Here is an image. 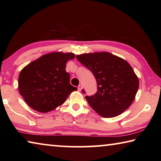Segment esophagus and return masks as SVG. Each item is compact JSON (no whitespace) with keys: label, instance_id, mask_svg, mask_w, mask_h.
Segmentation results:
<instances>
[{"label":"esophagus","instance_id":"esophagus-1","mask_svg":"<svg viewBox=\"0 0 161 161\" xmlns=\"http://www.w3.org/2000/svg\"><path fill=\"white\" fill-rule=\"evenodd\" d=\"M81 89H82V84H80V85L78 86V90L80 92Z\"/></svg>","mask_w":161,"mask_h":161}]
</instances>
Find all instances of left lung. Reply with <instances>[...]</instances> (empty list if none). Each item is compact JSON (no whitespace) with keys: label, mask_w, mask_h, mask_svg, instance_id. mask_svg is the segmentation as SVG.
<instances>
[{"label":"left lung","mask_w":161,"mask_h":161,"mask_svg":"<svg viewBox=\"0 0 161 161\" xmlns=\"http://www.w3.org/2000/svg\"><path fill=\"white\" fill-rule=\"evenodd\" d=\"M76 58L96 78L97 93L85 98L98 114L112 118L130 107L138 92L139 81L125 59L107 52L81 54Z\"/></svg>","instance_id":"8db88e82"}]
</instances>
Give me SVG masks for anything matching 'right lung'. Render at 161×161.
<instances>
[{"mask_svg":"<svg viewBox=\"0 0 161 161\" xmlns=\"http://www.w3.org/2000/svg\"><path fill=\"white\" fill-rule=\"evenodd\" d=\"M75 54L62 52L44 54L20 71L18 90L32 109L47 113L62 105L71 92L77 90L69 84L70 75L65 70Z\"/></svg>","mask_w":161,"mask_h":161,"instance_id":"add662e5","label":"right lung"}]
</instances>
